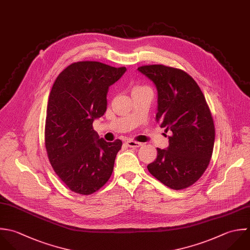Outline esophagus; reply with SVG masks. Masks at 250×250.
I'll use <instances>...</instances> for the list:
<instances>
[{
    "mask_svg": "<svg viewBox=\"0 0 250 250\" xmlns=\"http://www.w3.org/2000/svg\"><path fill=\"white\" fill-rule=\"evenodd\" d=\"M125 143H126V145H127L129 148H137V147H140V146L142 145V143L137 142V141H134V140H127Z\"/></svg>",
    "mask_w": 250,
    "mask_h": 250,
    "instance_id": "34e87169",
    "label": "esophagus"
}]
</instances>
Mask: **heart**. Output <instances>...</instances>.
Segmentation results:
<instances>
[{
    "label": "heart",
    "mask_w": 250,
    "mask_h": 250,
    "mask_svg": "<svg viewBox=\"0 0 250 250\" xmlns=\"http://www.w3.org/2000/svg\"><path fill=\"white\" fill-rule=\"evenodd\" d=\"M142 88H145V86L135 85V86H133V87H132V90H131V92H133V91H136V90H139V89H142Z\"/></svg>",
    "instance_id": "heart-1"
}]
</instances>
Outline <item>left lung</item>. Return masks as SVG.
Listing matches in <instances>:
<instances>
[{
	"mask_svg": "<svg viewBox=\"0 0 250 250\" xmlns=\"http://www.w3.org/2000/svg\"><path fill=\"white\" fill-rule=\"evenodd\" d=\"M150 79L158 91L157 122L168 136L167 149L158 150L149 172L173 190L197 182L212 156L215 129L205 95L186 72L165 65H146L137 69Z\"/></svg>",
	"mask_w": 250,
	"mask_h": 250,
	"instance_id": "1",
	"label": "left lung"
}]
</instances>
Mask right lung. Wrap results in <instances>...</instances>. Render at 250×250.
Segmentation results:
<instances>
[{
    "label": "right lung",
    "mask_w": 250,
    "mask_h": 250,
    "mask_svg": "<svg viewBox=\"0 0 250 250\" xmlns=\"http://www.w3.org/2000/svg\"><path fill=\"white\" fill-rule=\"evenodd\" d=\"M97 61L69 65L55 80L47 103L44 141L55 173L73 192L90 195L109 180L120 139L106 142L92 123L107 109L110 85L125 73Z\"/></svg>",
    "instance_id": "1"
}]
</instances>
